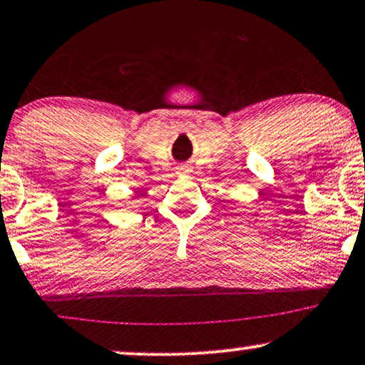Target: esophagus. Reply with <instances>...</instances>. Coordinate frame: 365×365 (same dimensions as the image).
I'll use <instances>...</instances> for the list:
<instances>
[{
	"instance_id": "obj_1",
	"label": "esophagus",
	"mask_w": 365,
	"mask_h": 365,
	"mask_svg": "<svg viewBox=\"0 0 365 365\" xmlns=\"http://www.w3.org/2000/svg\"><path fill=\"white\" fill-rule=\"evenodd\" d=\"M189 173H191V168H189V165L186 164L178 165V174H189Z\"/></svg>"
}]
</instances>
